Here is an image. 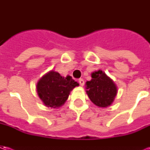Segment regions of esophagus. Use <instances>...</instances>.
Listing matches in <instances>:
<instances>
[{
	"label": "esophagus",
	"instance_id": "34e87169",
	"mask_svg": "<svg viewBox=\"0 0 150 150\" xmlns=\"http://www.w3.org/2000/svg\"><path fill=\"white\" fill-rule=\"evenodd\" d=\"M79 83L80 86H83V85H84V80H83V79H79Z\"/></svg>",
	"mask_w": 150,
	"mask_h": 150
}]
</instances>
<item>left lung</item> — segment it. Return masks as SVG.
I'll list each match as a JSON object with an SVG mask.
<instances>
[{"mask_svg":"<svg viewBox=\"0 0 150 150\" xmlns=\"http://www.w3.org/2000/svg\"><path fill=\"white\" fill-rule=\"evenodd\" d=\"M91 78V80L86 82V91L89 99L98 107L106 108L111 105L117 92L112 79L100 70L93 72Z\"/></svg>","mask_w":150,"mask_h":150,"instance_id":"left-lung-1","label":"left lung"}]
</instances>
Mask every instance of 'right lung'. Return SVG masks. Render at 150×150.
<instances>
[{
	"instance_id": "add662e5",
	"label": "right lung",
	"mask_w": 150,
	"mask_h": 150,
	"mask_svg": "<svg viewBox=\"0 0 150 150\" xmlns=\"http://www.w3.org/2000/svg\"><path fill=\"white\" fill-rule=\"evenodd\" d=\"M79 83L71 76L62 77L54 71L48 72L40 79L37 83L39 98L46 107L59 108L64 104L72 89Z\"/></svg>"
}]
</instances>
